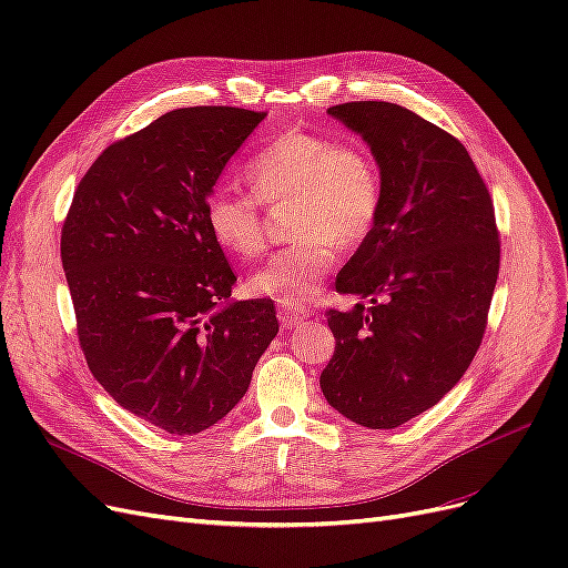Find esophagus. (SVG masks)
Here are the masks:
<instances>
[{
	"label": "esophagus",
	"mask_w": 568,
	"mask_h": 568,
	"mask_svg": "<svg viewBox=\"0 0 568 568\" xmlns=\"http://www.w3.org/2000/svg\"><path fill=\"white\" fill-rule=\"evenodd\" d=\"M277 317L284 326H296L303 320H307V311H301V307H291V305H280Z\"/></svg>",
	"instance_id": "esophagus-1"
}]
</instances>
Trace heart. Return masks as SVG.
I'll use <instances>...</instances> for the list:
<instances>
[{
  "mask_svg": "<svg viewBox=\"0 0 568 568\" xmlns=\"http://www.w3.org/2000/svg\"><path fill=\"white\" fill-rule=\"evenodd\" d=\"M251 192L217 184L205 196V225L236 257H255L267 244L263 205L291 203L284 246L257 267L253 296L298 307L320 288L341 248L363 244L384 211V175L374 151L357 140L288 130L246 163Z\"/></svg>",
  "mask_w": 568,
  "mask_h": 568,
  "instance_id": "heart-1",
  "label": "heart"
}]
</instances>
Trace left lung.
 Listing matches in <instances>:
<instances>
[{
  "instance_id": "obj_1",
  "label": "left lung",
  "mask_w": 568,
  "mask_h": 568,
  "mask_svg": "<svg viewBox=\"0 0 568 568\" xmlns=\"http://www.w3.org/2000/svg\"><path fill=\"white\" fill-rule=\"evenodd\" d=\"M379 159L384 211L336 277V348L320 376L326 403L367 428L434 407L484 341L500 272L488 186L450 132L388 101L332 106Z\"/></svg>"
}]
</instances>
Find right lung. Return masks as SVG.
<instances>
[{
	"instance_id": "obj_1",
	"label": "right lung",
	"mask_w": 568,
	"mask_h": 568,
	"mask_svg": "<svg viewBox=\"0 0 568 568\" xmlns=\"http://www.w3.org/2000/svg\"><path fill=\"white\" fill-rule=\"evenodd\" d=\"M267 113L178 109L99 153L61 230L80 348L132 415L175 436L244 398L280 322L270 298L230 303L236 282L205 225V196Z\"/></svg>"
}]
</instances>
